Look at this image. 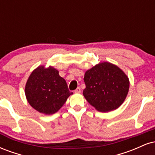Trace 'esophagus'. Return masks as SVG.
I'll use <instances>...</instances> for the list:
<instances>
[{"label": "esophagus", "mask_w": 155, "mask_h": 155, "mask_svg": "<svg viewBox=\"0 0 155 155\" xmlns=\"http://www.w3.org/2000/svg\"><path fill=\"white\" fill-rule=\"evenodd\" d=\"M74 92H76V93H80V92H81V88H80L79 87H77L75 90H74Z\"/></svg>", "instance_id": "obj_1"}]
</instances>
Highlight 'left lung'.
I'll return each instance as SVG.
<instances>
[{
	"mask_svg": "<svg viewBox=\"0 0 155 155\" xmlns=\"http://www.w3.org/2000/svg\"><path fill=\"white\" fill-rule=\"evenodd\" d=\"M86 88L83 95L97 111L116 109L124 102L129 90V79L122 70L113 64L101 63L85 73Z\"/></svg>",
	"mask_w": 155,
	"mask_h": 155,
	"instance_id": "8db88e82",
	"label": "left lung"
}]
</instances>
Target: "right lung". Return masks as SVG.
<instances>
[{
	"mask_svg": "<svg viewBox=\"0 0 155 155\" xmlns=\"http://www.w3.org/2000/svg\"><path fill=\"white\" fill-rule=\"evenodd\" d=\"M72 94L65 80L53 67H38L32 72L26 83L25 95L28 103L45 114L58 111Z\"/></svg>",
	"mask_w": 155,
	"mask_h": 155,
	"instance_id": "right-lung-1",
	"label": "right lung"
}]
</instances>
